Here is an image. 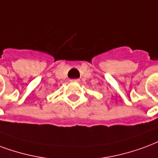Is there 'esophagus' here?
<instances>
[{"label": "esophagus", "mask_w": 158, "mask_h": 158, "mask_svg": "<svg viewBox=\"0 0 158 158\" xmlns=\"http://www.w3.org/2000/svg\"><path fill=\"white\" fill-rule=\"evenodd\" d=\"M70 82H71V83H79V79H71V80H70Z\"/></svg>", "instance_id": "esophagus-1"}]
</instances>
